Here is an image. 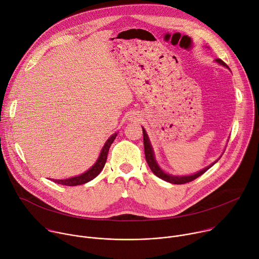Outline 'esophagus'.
<instances>
[{
	"instance_id": "1",
	"label": "esophagus",
	"mask_w": 259,
	"mask_h": 259,
	"mask_svg": "<svg viewBox=\"0 0 259 259\" xmlns=\"http://www.w3.org/2000/svg\"><path fill=\"white\" fill-rule=\"evenodd\" d=\"M138 119V117L136 116V115H133L132 117H131V121H136Z\"/></svg>"
}]
</instances>
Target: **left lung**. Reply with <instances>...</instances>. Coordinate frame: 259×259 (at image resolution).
<instances>
[{
  "label": "left lung",
  "instance_id": "obj_1",
  "mask_svg": "<svg viewBox=\"0 0 259 259\" xmlns=\"http://www.w3.org/2000/svg\"><path fill=\"white\" fill-rule=\"evenodd\" d=\"M215 61L223 65L227 68L230 69V67L223 61L221 59H215ZM142 133H143V145H144V154H145V160L147 162V165H149V167L151 168V170L153 171V173L158 176L159 178L167 181V182H170V183H173V184H183V183H187V182H190V181H193L194 179L198 178L199 176H201L202 174H204L209 168H211L218 160H216L215 162H213L212 164H210L209 166H207L206 168L202 169L201 171H198L197 173H194L192 175H172V174H169V173H166L158 164L156 158H155V153H154V150H153V146L151 144V141H150V138L149 136H147V133L145 131V129L142 127Z\"/></svg>",
  "mask_w": 259,
  "mask_h": 259
}]
</instances>
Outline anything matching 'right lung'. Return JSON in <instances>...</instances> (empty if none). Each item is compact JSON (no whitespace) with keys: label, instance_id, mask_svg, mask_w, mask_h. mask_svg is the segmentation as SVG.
<instances>
[{"label":"right lung","instance_id":"obj_1","mask_svg":"<svg viewBox=\"0 0 259 259\" xmlns=\"http://www.w3.org/2000/svg\"><path fill=\"white\" fill-rule=\"evenodd\" d=\"M118 133H114L112 136H110L106 142L104 143V145L102 146V150L99 154V157L97 159V161L94 163V165L92 167H90V169H88L86 172L82 173L81 175H77L75 177H69L66 179H52V181L58 183V184H62V186H68V187H76V186H80V184H84L89 182L90 180L94 179L103 169L105 162H106V158H107V154L109 151V147L112 145V143L114 142L115 138L117 137Z\"/></svg>","mask_w":259,"mask_h":259}]
</instances>
